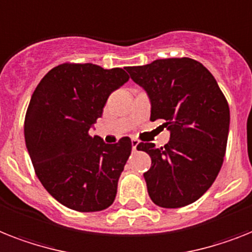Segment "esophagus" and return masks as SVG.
Wrapping results in <instances>:
<instances>
[{"label": "esophagus", "instance_id": "1", "mask_svg": "<svg viewBox=\"0 0 252 252\" xmlns=\"http://www.w3.org/2000/svg\"><path fill=\"white\" fill-rule=\"evenodd\" d=\"M137 146H138V140L133 138V140H132V150L137 151Z\"/></svg>", "mask_w": 252, "mask_h": 252}]
</instances>
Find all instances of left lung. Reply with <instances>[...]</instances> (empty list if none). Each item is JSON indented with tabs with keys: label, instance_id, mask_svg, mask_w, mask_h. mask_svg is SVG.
Segmentation results:
<instances>
[{
	"label": "left lung",
	"instance_id": "1",
	"mask_svg": "<svg viewBox=\"0 0 252 252\" xmlns=\"http://www.w3.org/2000/svg\"><path fill=\"white\" fill-rule=\"evenodd\" d=\"M126 71L149 94L151 122L163 120L171 132L164 147L137 146L151 158L144 173L151 200L163 208L193 203L211 188L224 161L230 122L225 95L202 63L186 57Z\"/></svg>",
	"mask_w": 252,
	"mask_h": 252
}]
</instances>
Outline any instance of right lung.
Segmentation results:
<instances>
[{"instance_id":"obj_1","label":"right lung","mask_w":252,"mask_h":252,"mask_svg":"<svg viewBox=\"0 0 252 252\" xmlns=\"http://www.w3.org/2000/svg\"><path fill=\"white\" fill-rule=\"evenodd\" d=\"M129 80L123 68L62 63L34 89L24 119V138L42 186L63 206L102 211L116 197L118 180L132 151L129 137L108 145L89 130L108 95Z\"/></svg>"}]
</instances>
